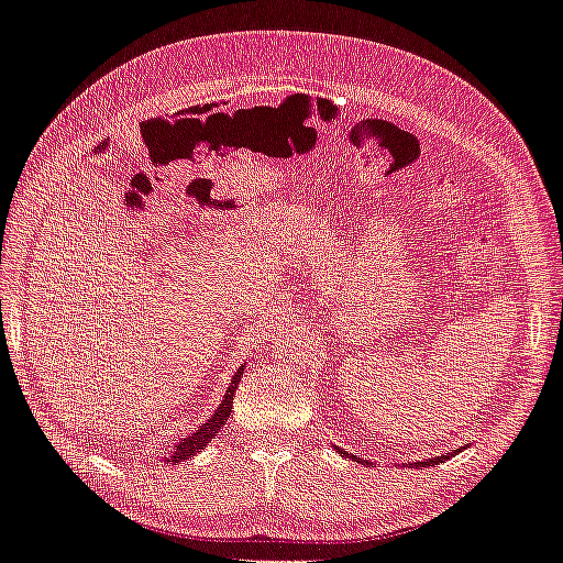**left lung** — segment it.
Instances as JSON below:
<instances>
[{
    "mask_svg": "<svg viewBox=\"0 0 563 563\" xmlns=\"http://www.w3.org/2000/svg\"><path fill=\"white\" fill-rule=\"evenodd\" d=\"M339 452L343 454V450H339ZM353 460H355V462H360V457H355V454H353ZM445 460H450V452H445V454H440V457H435V460H427V462H419V464H429V466H431V464H438V462H445Z\"/></svg>",
    "mask_w": 563,
    "mask_h": 563,
    "instance_id": "8db88e82",
    "label": "left lung"
}]
</instances>
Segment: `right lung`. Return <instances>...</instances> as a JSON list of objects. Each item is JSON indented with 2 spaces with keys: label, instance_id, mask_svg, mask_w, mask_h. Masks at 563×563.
<instances>
[{
  "label": "right lung",
  "instance_id": "right-lung-1",
  "mask_svg": "<svg viewBox=\"0 0 563 563\" xmlns=\"http://www.w3.org/2000/svg\"><path fill=\"white\" fill-rule=\"evenodd\" d=\"M241 376H244V367H239V369H236V374H234V378H232L230 388H227L224 400H222V402H220V407L216 409V415H212L206 423H201L199 431L191 433V435H187L185 440H179V443L173 448V452H168V454H170L168 462H175V464H177V462H181V460H189V457H194L196 452H201V450L208 445V440H210V438H216V433L222 429V423L227 421V417L232 415L234 393H236V388H239Z\"/></svg>",
  "mask_w": 563,
  "mask_h": 563
}]
</instances>
